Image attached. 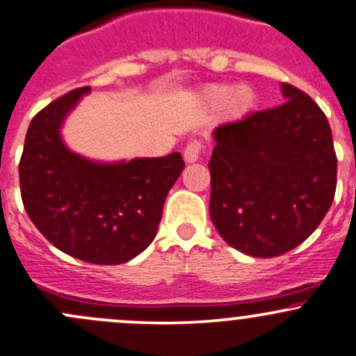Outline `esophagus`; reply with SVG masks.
I'll use <instances>...</instances> for the list:
<instances>
[{
    "instance_id": "1",
    "label": "esophagus",
    "mask_w": 356,
    "mask_h": 356,
    "mask_svg": "<svg viewBox=\"0 0 356 356\" xmlns=\"http://www.w3.org/2000/svg\"><path fill=\"white\" fill-rule=\"evenodd\" d=\"M201 148H203V145H201V141H198V139L189 141L184 148V160L188 161V163H195V161H198Z\"/></svg>"
}]
</instances>
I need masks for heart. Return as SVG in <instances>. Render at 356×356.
Wrapping results in <instances>:
<instances>
[{
	"label": "heart",
	"instance_id": "obj_1",
	"mask_svg": "<svg viewBox=\"0 0 356 356\" xmlns=\"http://www.w3.org/2000/svg\"><path fill=\"white\" fill-rule=\"evenodd\" d=\"M207 99L211 105H220L225 102V111L231 118H241L254 106L257 95L248 84L231 89L229 86L215 84L207 89Z\"/></svg>",
	"mask_w": 356,
	"mask_h": 356
}]
</instances>
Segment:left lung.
Instances as JSON below:
<instances>
[{
  "label": "left lung",
  "mask_w": 356,
  "mask_h": 356,
  "mask_svg": "<svg viewBox=\"0 0 356 356\" xmlns=\"http://www.w3.org/2000/svg\"><path fill=\"white\" fill-rule=\"evenodd\" d=\"M281 106L215 129L210 217L236 250L272 258L305 241L336 193L332 132L317 103L282 84Z\"/></svg>",
  "instance_id": "left-lung-1"
}]
</instances>
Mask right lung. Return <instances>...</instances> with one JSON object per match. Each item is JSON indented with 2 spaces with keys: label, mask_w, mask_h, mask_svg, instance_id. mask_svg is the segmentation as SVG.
Masks as SVG:
<instances>
[{
  "label": "right lung",
  "mask_w": 356,
  "mask_h": 356,
  "mask_svg": "<svg viewBox=\"0 0 356 356\" xmlns=\"http://www.w3.org/2000/svg\"><path fill=\"white\" fill-rule=\"evenodd\" d=\"M89 86L32 118L20 158L25 211L63 253L96 265L125 264L155 239L165 198L184 168L181 153L99 163L77 155L60 129Z\"/></svg>",
  "instance_id": "obj_1"
}]
</instances>
